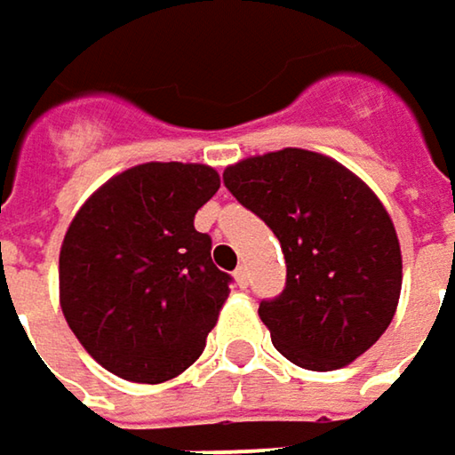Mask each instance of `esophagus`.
Masks as SVG:
<instances>
[{
	"mask_svg": "<svg viewBox=\"0 0 455 455\" xmlns=\"http://www.w3.org/2000/svg\"><path fill=\"white\" fill-rule=\"evenodd\" d=\"M234 281H236V286H239V289H244V286H247V268H244V266H239V268L234 270Z\"/></svg>",
	"mask_w": 455,
	"mask_h": 455,
	"instance_id": "obj_1",
	"label": "esophagus"
}]
</instances>
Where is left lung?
Listing matches in <instances>:
<instances>
[{"label":"left lung","mask_w":455,"mask_h":455,"mask_svg":"<svg viewBox=\"0 0 455 455\" xmlns=\"http://www.w3.org/2000/svg\"><path fill=\"white\" fill-rule=\"evenodd\" d=\"M228 192L278 236L286 289L260 302L273 347L297 367L351 364L391 325L401 244L380 197L331 156L283 148L227 166Z\"/></svg>","instance_id":"obj_1"}]
</instances>
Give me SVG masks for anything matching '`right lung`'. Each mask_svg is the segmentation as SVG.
<instances>
[{
    "label": "right lung",
    "instance_id": "obj_1",
    "mask_svg": "<svg viewBox=\"0 0 455 455\" xmlns=\"http://www.w3.org/2000/svg\"><path fill=\"white\" fill-rule=\"evenodd\" d=\"M221 187L205 164L148 161L99 187L60 250L64 320L104 370L166 383L203 354L228 299L195 213Z\"/></svg>",
    "mask_w": 455,
    "mask_h": 455
}]
</instances>
